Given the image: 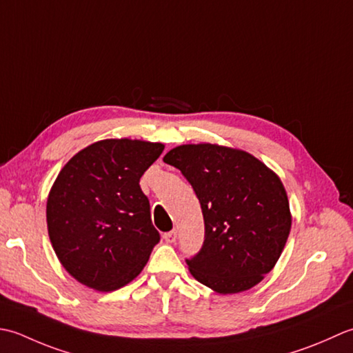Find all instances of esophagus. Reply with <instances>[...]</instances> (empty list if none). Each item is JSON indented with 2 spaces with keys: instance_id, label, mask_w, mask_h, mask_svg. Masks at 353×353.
Segmentation results:
<instances>
[{
  "instance_id": "34e87169",
  "label": "esophagus",
  "mask_w": 353,
  "mask_h": 353,
  "mask_svg": "<svg viewBox=\"0 0 353 353\" xmlns=\"http://www.w3.org/2000/svg\"><path fill=\"white\" fill-rule=\"evenodd\" d=\"M163 237H164V241H166V242H169V243H174V242L176 241V232H175V230H172V232L164 233V234H163Z\"/></svg>"
}]
</instances>
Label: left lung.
<instances>
[{
  "label": "left lung",
  "instance_id": "left-lung-1",
  "mask_svg": "<svg viewBox=\"0 0 353 353\" xmlns=\"http://www.w3.org/2000/svg\"><path fill=\"white\" fill-rule=\"evenodd\" d=\"M181 170L204 216V242L185 259L192 276L219 294L247 291L274 268L291 230L280 178L243 150L183 145L163 158Z\"/></svg>",
  "mask_w": 353,
  "mask_h": 353
}]
</instances>
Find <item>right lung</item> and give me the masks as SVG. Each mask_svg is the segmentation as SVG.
I'll use <instances>...</instances> for the list:
<instances>
[{"mask_svg": "<svg viewBox=\"0 0 353 353\" xmlns=\"http://www.w3.org/2000/svg\"><path fill=\"white\" fill-rule=\"evenodd\" d=\"M163 149L161 143L102 140L59 172L47 201L48 236L77 282L116 291L149 261L160 233L139 183Z\"/></svg>", "mask_w": 353, "mask_h": 353, "instance_id": "obj_1", "label": "right lung"}]
</instances>
